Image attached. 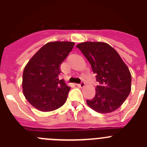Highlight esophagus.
Listing matches in <instances>:
<instances>
[{
	"label": "esophagus",
	"instance_id": "1",
	"mask_svg": "<svg viewBox=\"0 0 147 147\" xmlns=\"http://www.w3.org/2000/svg\"><path fill=\"white\" fill-rule=\"evenodd\" d=\"M85 83L84 82H82L80 83V84H77L76 86L79 87V88H83V87H85Z\"/></svg>",
	"mask_w": 147,
	"mask_h": 147
}]
</instances>
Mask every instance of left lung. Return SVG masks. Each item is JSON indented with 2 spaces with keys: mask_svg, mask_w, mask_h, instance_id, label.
Returning a JSON list of instances; mask_svg holds the SVG:
<instances>
[{
  "mask_svg": "<svg viewBox=\"0 0 147 147\" xmlns=\"http://www.w3.org/2000/svg\"><path fill=\"white\" fill-rule=\"evenodd\" d=\"M76 47L90 62L99 83L95 96L87 100V104L100 113L113 112L130 93L132 77L129 68L117 51L107 43L85 42Z\"/></svg>",
  "mask_w": 147,
  "mask_h": 147,
  "instance_id": "8db88e82",
  "label": "left lung"
}]
</instances>
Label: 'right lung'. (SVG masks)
I'll use <instances>...</instances> for the list:
<instances>
[{
    "instance_id": "obj_1",
    "label": "right lung",
    "mask_w": 147,
    "mask_h": 147,
    "mask_svg": "<svg viewBox=\"0 0 147 147\" xmlns=\"http://www.w3.org/2000/svg\"><path fill=\"white\" fill-rule=\"evenodd\" d=\"M74 44L72 42H49L26 65L22 83L23 94L37 110L49 112L65 103L71 88L63 80H59V66Z\"/></svg>"
}]
</instances>
